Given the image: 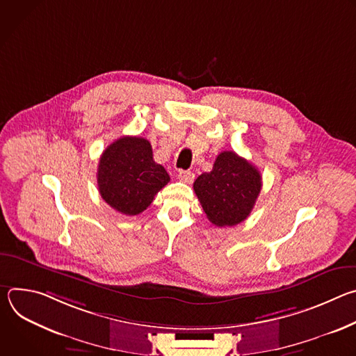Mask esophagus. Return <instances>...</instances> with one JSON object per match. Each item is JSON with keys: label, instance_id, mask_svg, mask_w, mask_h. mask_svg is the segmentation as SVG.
<instances>
[{"label": "esophagus", "instance_id": "1", "mask_svg": "<svg viewBox=\"0 0 356 356\" xmlns=\"http://www.w3.org/2000/svg\"><path fill=\"white\" fill-rule=\"evenodd\" d=\"M179 180L184 181V183H193L194 180V173L193 172H186V170H180L179 172Z\"/></svg>", "mask_w": 356, "mask_h": 356}]
</instances>
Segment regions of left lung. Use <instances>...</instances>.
<instances>
[{"instance_id":"left-lung-1","label":"left lung","mask_w":356,"mask_h":356,"mask_svg":"<svg viewBox=\"0 0 356 356\" xmlns=\"http://www.w3.org/2000/svg\"><path fill=\"white\" fill-rule=\"evenodd\" d=\"M195 195L207 218L217 227H234L248 218L262 188L259 170L232 150L217 156L213 170L200 175Z\"/></svg>"}]
</instances>
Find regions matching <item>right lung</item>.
<instances>
[{"mask_svg": "<svg viewBox=\"0 0 356 356\" xmlns=\"http://www.w3.org/2000/svg\"><path fill=\"white\" fill-rule=\"evenodd\" d=\"M169 180L165 168L154 161L150 142L140 136L114 140L103 152L97 169L101 197L125 216L145 211Z\"/></svg>", "mask_w": 356, "mask_h": 356, "instance_id": "right-lung-1", "label": "right lung"}]
</instances>
